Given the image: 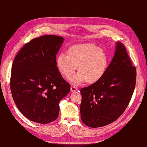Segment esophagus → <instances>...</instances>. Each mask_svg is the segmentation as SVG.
<instances>
[{
	"label": "esophagus",
	"mask_w": 147,
	"mask_h": 147,
	"mask_svg": "<svg viewBox=\"0 0 147 147\" xmlns=\"http://www.w3.org/2000/svg\"><path fill=\"white\" fill-rule=\"evenodd\" d=\"M77 90H77V87H75V86H72L70 88V91L72 92H75V91H77Z\"/></svg>",
	"instance_id": "34e87169"
}]
</instances>
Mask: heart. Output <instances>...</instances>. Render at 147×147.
<instances>
[{
    "instance_id": "b5f03b06",
    "label": "heart",
    "mask_w": 147,
    "mask_h": 147,
    "mask_svg": "<svg viewBox=\"0 0 147 147\" xmlns=\"http://www.w3.org/2000/svg\"><path fill=\"white\" fill-rule=\"evenodd\" d=\"M56 64L59 72L68 78L78 65V72L71 82L80 84L86 82L95 83L103 77L108 65V57L100 48L91 43H83L70 47L67 55L61 53L56 57Z\"/></svg>"
}]
</instances>
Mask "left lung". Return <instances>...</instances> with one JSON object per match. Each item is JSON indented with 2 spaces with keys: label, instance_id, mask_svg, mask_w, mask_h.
<instances>
[{
  "label": "left lung",
  "instance_id": "left-lung-1",
  "mask_svg": "<svg viewBox=\"0 0 147 147\" xmlns=\"http://www.w3.org/2000/svg\"><path fill=\"white\" fill-rule=\"evenodd\" d=\"M136 69L126 48L117 42L115 55L99 81L82 88L81 119L92 128L114 122L126 110L134 92Z\"/></svg>",
  "mask_w": 147,
  "mask_h": 147
}]
</instances>
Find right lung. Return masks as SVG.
<instances>
[{
  "label": "right lung",
  "instance_id": "1",
  "mask_svg": "<svg viewBox=\"0 0 147 147\" xmlns=\"http://www.w3.org/2000/svg\"><path fill=\"white\" fill-rule=\"evenodd\" d=\"M64 38L53 35L26 43L13 61L10 78L13 99L30 121L47 124L57 119L61 100L70 91L56 64Z\"/></svg>",
  "mask_w": 147,
  "mask_h": 147
}]
</instances>
